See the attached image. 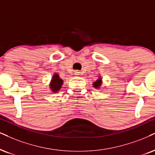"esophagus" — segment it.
<instances>
[{
	"label": "esophagus",
	"instance_id": "obj_1",
	"mask_svg": "<svg viewBox=\"0 0 155 155\" xmlns=\"http://www.w3.org/2000/svg\"><path fill=\"white\" fill-rule=\"evenodd\" d=\"M74 74L75 75H80L81 74V72H79L78 70H76V71H74Z\"/></svg>",
	"mask_w": 155,
	"mask_h": 155
}]
</instances>
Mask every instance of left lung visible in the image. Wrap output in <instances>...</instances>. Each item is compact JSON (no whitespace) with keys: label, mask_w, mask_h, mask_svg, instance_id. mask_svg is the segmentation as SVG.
<instances>
[{"label":"left lung","mask_w":155,"mask_h":155,"mask_svg":"<svg viewBox=\"0 0 155 155\" xmlns=\"http://www.w3.org/2000/svg\"><path fill=\"white\" fill-rule=\"evenodd\" d=\"M101 78H99L98 80H97V81L93 83V86L95 87H99V86L101 85Z\"/></svg>","instance_id":"1"}]
</instances>
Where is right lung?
<instances>
[{
    "label": "right lung",
    "instance_id": "1",
    "mask_svg": "<svg viewBox=\"0 0 155 155\" xmlns=\"http://www.w3.org/2000/svg\"><path fill=\"white\" fill-rule=\"evenodd\" d=\"M62 80H61L57 74H54L51 83L50 84V87L52 89L53 92H56L61 88V85H62Z\"/></svg>",
    "mask_w": 155,
    "mask_h": 155
}]
</instances>
